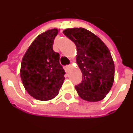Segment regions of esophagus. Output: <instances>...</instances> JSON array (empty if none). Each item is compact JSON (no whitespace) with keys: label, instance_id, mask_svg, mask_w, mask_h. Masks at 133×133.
Returning a JSON list of instances; mask_svg holds the SVG:
<instances>
[{"label":"esophagus","instance_id":"1","mask_svg":"<svg viewBox=\"0 0 133 133\" xmlns=\"http://www.w3.org/2000/svg\"><path fill=\"white\" fill-rule=\"evenodd\" d=\"M70 67V65H65V66L64 67V70H65V71L66 73L68 72V70H69Z\"/></svg>","mask_w":133,"mask_h":133}]
</instances>
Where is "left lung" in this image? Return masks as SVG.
Instances as JSON below:
<instances>
[{
	"mask_svg": "<svg viewBox=\"0 0 133 133\" xmlns=\"http://www.w3.org/2000/svg\"><path fill=\"white\" fill-rule=\"evenodd\" d=\"M63 34L75 43L76 63L82 73L78 94L88 102H99L110 91L115 80V64L110 51L96 35L83 28H71Z\"/></svg>",
	"mask_w": 133,
	"mask_h": 133,
	"instance_id": "left-lung-1",
	"label": "left lung"
}]
</instances>
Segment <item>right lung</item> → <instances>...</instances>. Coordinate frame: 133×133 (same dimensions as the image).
<instances>
[{"label": "right lung", "mask_w": 133, "mask_h": 133, "mask_svg": "<svg viewBox=\"0 0 133 133\" xmlns=\"http://www.w3.org/2000/svg\"><path fill=\"white\" fill-rule=\"evenodd\" d=\"M57 33V29H52L39 34L22 58L20 76L23 85L29 94L37 100L55 98L65 80L60 55L52 49Z\"/></svg>", "instance_id": "right-lung-1"}]
</instances>
